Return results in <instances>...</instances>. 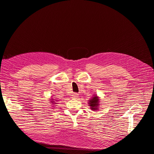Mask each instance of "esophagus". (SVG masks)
Returning a JSON list of instances; mask_svg holds the SVG:
<instances>
[{
  "mask_svg": "<svg viewBox=\"0 0 154 154\" xmlns=\"http://www.w3.org/2000/svg\"><path fill=\"white\" fill-rule=\"evenodd\" d=\"M77 97H78V94L77 93H73V94H72V98H76Z\"/></svg>",
  "mask_w": 154,
  "mask_h": 154,
  "instance_id": "1",
  "label": "esophagus"
}]
</instances>
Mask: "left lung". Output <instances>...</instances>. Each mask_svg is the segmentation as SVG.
<instances>
[{
  "instance_id": "8db88e82",
  "label": "left lung",
  "mask_w": 154,
  "mask_h": 154,
  "mask_svg": "<svg viewBox=\"0 0 154 154\" xmlns=\"http://www.w3.org/2000/svg\"><path fill=\"white\" fill-rule=\"evenodd\" d=\"M98 98L97 97V96H94V97L92 98L91 100H88L89 102V105H90L91 108V109L92 110H95V109H98V108H97L98 106L99 105V100H98Z\"/></svg>"
}]
</instances>
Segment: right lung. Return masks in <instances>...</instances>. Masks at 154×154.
<instances>
[{"instance_id": "add662e5", "label": "right lung", "mask_w": 154, "mask_h": 154, "mask_svg": "<svg viewBox=\"0 0 154 154\" xmlns=\"http://www.w3.org/2000/svg\"><path fill=\"white\" fill-rule=\"evenodd\" d=\"M51 102H53V101H51ZM52 103H53V102H52Z\"/></svg>"}]
</instances>
